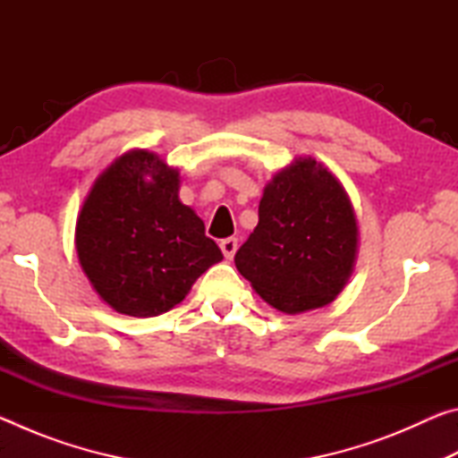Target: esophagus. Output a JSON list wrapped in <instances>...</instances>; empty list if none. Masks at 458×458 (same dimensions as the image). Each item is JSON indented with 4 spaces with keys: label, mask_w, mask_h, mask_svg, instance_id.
I'll return each instance as SVG.
<instances>
[{
    "label": "esophagus",
    "mask_w": 458,
    "mask_h": 458,
    "mask_svg": "<svg viewBox=\"0 0 458 458\" xmlns=\"http://www.w3.org/2000/svg\"><path fill=\"white\" fill-rule=\"evenodd\" d=\"M220 248H222L224 257H226L228 260L234 259V254L238 250V240L236 238H224L220 242Z\"/></svg>",
    "instance_id": "esophagus-1"
}]
</instances>
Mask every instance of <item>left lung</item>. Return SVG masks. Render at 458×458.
<instances>
[{"mask_svg": "<svg viewBox=\"0 0 458 458\" xmlns=\"http://www.w3.org/2000/svg\"><path fill=\"white\" fill-rule=\"evenodd\" d=\"M360 230L350 196L315 157H294L265 185L259 224L234 262L276 311L329 305L353 273Z\"/></svg>", "mask_w": 458, "mask_h": 458, "instance_id": "1", "label": "left lung"}]
</instances>
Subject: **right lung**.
Here are the masks:
<instances>
[{
    "label": "right lung",
    "mask_w": 458,
    "mask_h": 458,
    "mask_svg": "<svg viewBox=\"0 0 458 458\" xmlns=\"http://www.w3.org/2000/svg\"><path fill=\"white\" fill-rule=\"evenodd\" d=\"M180 169L147 149L100 174L76 218L74 244L92 289L113 311L157 317L224 257L180 199Z\"/></svg>",
    "instance_id": "right-lung-1"
}]
</instances>
